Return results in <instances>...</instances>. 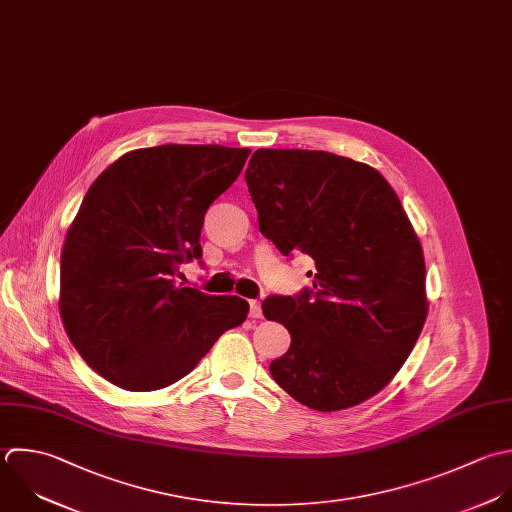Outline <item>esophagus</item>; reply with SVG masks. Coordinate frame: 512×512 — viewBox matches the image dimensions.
<instances>
[{"instance_id": "34e87169", "label": "esophagus", "mask_w": 512, "mask_h": 512, "mask_svg": "<svg viewBox=\"0 0 512 512\" xmlns=\"http://www.w3.org/2000/svg\"><path fill=\"white\" fill-rule=\"evenodd\" d=\"M249 315L253 317V319H259L263 313H261V301L259 299H251L249 301Z\"/></svg>"}]
</instances>
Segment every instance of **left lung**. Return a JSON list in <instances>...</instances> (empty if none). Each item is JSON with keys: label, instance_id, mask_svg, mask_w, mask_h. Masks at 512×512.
<instances>
[{"label": "left lung", "instance_id": "1", "mask_svg": "<svg viewBox=\"0 0 512 512\" xmlns=\"http://www.w3.org/2000/svg\"><path fill=\"white\" fill-rule=\"evenodd\" d=\"M245 181L261 233L283 255L315 261L311 287L261 303L291 335L273 379L323 413L367 401L427 319L423 249L397 193L365 163L307 149H257Z\"/></svg>", "mask_w": 512, "mask_h": 512}]
</instances>
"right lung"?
Returning a JSON list of instances; mask_svg holds the SVG:
<instances>
[{
  "label": "right lung",
  "instance_id": "right-lung-1",
  "mask_svg": "<svg viewBox=\"0 0 512 512\" xmlns=\"http://www.w3.org/2000/svg\"><path fill=\"white\" fill-rule=\"evenodd\" d=\"M249 153L223 145L137 149L85 193L61 253L59 313L73 347L103 379L141 393L169 387L247 319L245 299L205 295L173 277L181 263H203L205 213Z\"/></svg>",
  "mask_w": 512,
  "mask_h": 512
}]
</instances>
